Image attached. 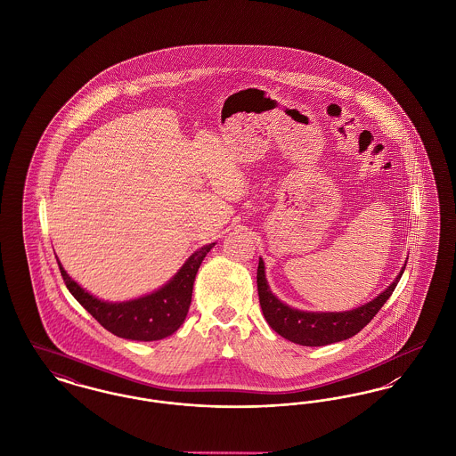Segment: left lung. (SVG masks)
Wrapping results in <instances>:
<instances>
[{
  "mask_svg": "<svg viewBox=\"0 0 456 456\" xmlns=\"http://www.w3.org/2000/svg\"><path fill=\"white\" fill-rule=\"evenodd\" d=\"M403 270L405 268H402L396 281L391 283L385 292H381L376 299L357 309L346 313H305L285 305L270 292L265 279V263L260 258L256 283L261 311L272 330H275L283 338L294 344L305 347H322L328 344L342 342L359 333L376 316L383 304L390 299Z\"/></svg>",
  "mask_w": 456,
  "mask_h": 456,
  "instance_id": "obj_1",
  "label": "left lung"
}]
</instances>
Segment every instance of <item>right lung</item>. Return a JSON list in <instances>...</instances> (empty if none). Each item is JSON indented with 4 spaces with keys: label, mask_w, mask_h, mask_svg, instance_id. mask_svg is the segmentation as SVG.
<instances>
[{
    "label": "right lung",
    "mask_w": 456,
    "mask_h": 456,
    "mask_svg": "<svg viewBox=\"0 0 456 456\" xmlns=\"http://www.w3.org/2000/svg\"><path fill=\"white\" fill-rule=\"evenodd\" d=\"M212 248L214 244H207L198 249L173 281L160 290L128 303H104L95 299L68 277L60 261L58 266L71 296L108 331L128 340L152 342L173 335L183 325L191 304L196 272Z\"/></svg>",
    "instance_id": "add662e5"
}]
</instances>
